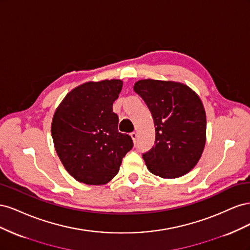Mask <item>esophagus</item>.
Instances as JSON below:
<instances>
[{"label": "esophagus", "mask_w": 250, "mask_h": 250, "mask_svg": "<svg viewBox=\"0 0 250 250\" xmlns=\"http://www.w3.org/2000/svg\"><path fill=\"white\" fill-rule=\"evenodd\" d=\"M130 137H131V139H132V141H133V143H134V144L137 143V139H138V134H137V132H131V133H130Z\"/></svg>", "instance_id": "34e87169"}]
</instances>
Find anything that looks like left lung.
Segmentation results:
<instances>
[{
	"label": "left lung",
	"mask_w": 250,
	"mask_h": 250,
	"mask_svg": "<svg viewBox=\"0 0 250 250\" xmlns=\"http://www.w3.org/2000/svg\"><path fill=\"white\" fill-rule=\"evenodd\" d=\"M133 89L154 121L155 145L143 154L148 170L162 178L190 172L199 162L207 140V116L199 96L174 81L139 80Z\"/></svg>",
	"instance_id": "left-lung-1"
}]
</instances>
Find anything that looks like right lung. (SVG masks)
<instances>
[{"label": "right lung", "mask_w": 250, "mask_h": 250, "mask_svg": "<svg viewBox=\"0 0 250 250\" xmlns=\"http://www.w3.org/2000/svg\"><path fill=\"white\" fill-rule=\"evenodd\" d=\"M119 79L89 81L73 88L53 116L51 133L59 160L71 176L85 185H105L115 177L133 143L118 131L112 110L122 89Z\"/></svg>", "instance_id": "1"}]
</instances>
